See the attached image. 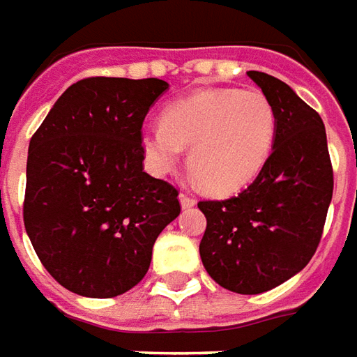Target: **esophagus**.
Masks as SVG:
<instances>
[{
  "label": "esophagus",
  "mask_w": 357,
  "mask_h": 357,
  "mask_svg": "<svg viewBox=\"0 0 357 357\" xmlns=\"http://www.w3.org/2000/svg\"><path fill=\"white\" fill-rule=\"evenodd\" d=\"M178 199H181V206H183L184 209L196 206V199L192 198V196H188V194H181V196H178Z\"/></svg>",
  "instance_id": "esophagus-1"
}]
</instances>
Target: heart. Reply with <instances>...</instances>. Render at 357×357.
I'll list each match as a JSON object with an SVG mask.
<instances>
[{
  "label": "heart",
  "instance_id": "obj_1",
  "mask_svg": "<svg viewBox=\"0 0 357 357\" xmlns=\"http://www.w3.org/2000/svg\"><path fill=\"white\" fill-rule=\"evenodd\" d=\"M275 136L277 111L264 92L207 88L167 105L140 144L158 174L171 173L190 148L188 165L204 188L231 194L264 169Z\"/></svg>",
  "mask_w": 357,
  "mask_h": 357
}]
</instances>
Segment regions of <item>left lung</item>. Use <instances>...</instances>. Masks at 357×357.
<instances>
[{"label":"left lung","instance_id":"obj_1","mask_svg":"<svg viewBox=\"0 0 357 357\" xmlns=\"http://www.w3.org/2000/svg\"><path fill=\"white\" fill-rule=\"evenodd\" d=\"M248 77L277 111L273 151L238 196L206 199L199 242L209 277L236 294H261L300 273L319 246L333 198V165L319 113L279 78Z\"/></svg>","mask_w":357,"mask_h":357}]
</instances>
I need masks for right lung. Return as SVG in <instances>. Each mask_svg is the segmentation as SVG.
I'll return each instance as SVG.
<instances>
[{"instance_id":"add662e5","label":"right lung","mask_w":357,"mask_h":357,"mask_svg":"<svg viewBox=\"0 0 357 357\" xmlns=\"http://www.w3.org/2000/svg\"><path fill=\"white\" fill-rule=\"evenodd\" d=\"M169 84L92 77L53 103L29 146L24 229L47 273L88 298H113L150 269L178 192L144 171L142 123Z\"/></svg>"}]
</instances>
